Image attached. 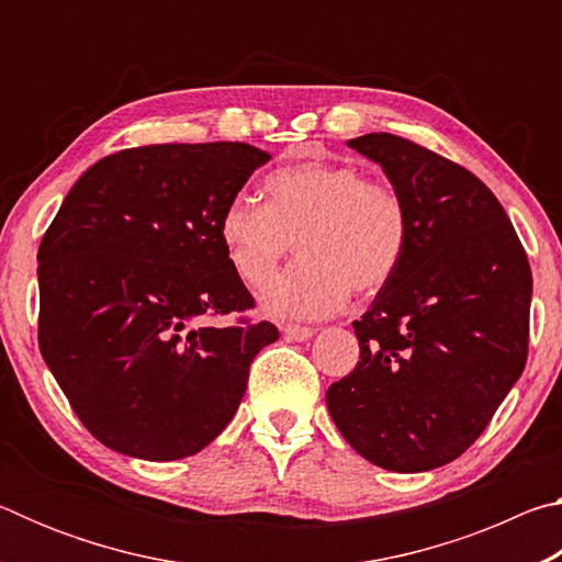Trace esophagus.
Here are the masks:
<instances>
[{
  "label": "esophagus",
  "instance_id": "esophagus-1",
  "mask_svg": "<svg viewBox=\"0 0 562 562\" xmlns=\"http://www.w3.org/2000/svg\"><path fill=\"white\" fill-rule=\"evenodd\" d=\"M282 335L292 341H307V339H312V335H315V329L302 327V325H284Z\"/></svg>",
  "mask_w": 562,
  "mask_h": 562
}]
</instances>
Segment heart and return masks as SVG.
<instances>
[{"instance_id":"heart-1","label":"heart","mask_w":562,"mask_h":562,"mask_svg":"<svg viewBox=\"0 0 562 562\" xmlns=\"http://www.w3.org/2000/svg\"><path fill=\"white\" fill-rule=\"evenodd\" d=\"M225 258L237 278L260 284L290 245L300 258L258 294L274 319H315L357 294L392 282L412 240V217L396 188L364 170L302 160L265 178V203L233 195L217 217Z\"/></svg>"}]
</instances>
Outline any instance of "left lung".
Segmentation results:
<instances>
[{
	"label": "left lung",
	"mask_w": 562,
	"mask_h": 562,
	"mask_svg": "<svg viewBox=\"0 0 562 562\" xmlns=\"http://www.w3.org/2000/svg\"><path fill=\"white\" fill-rule=\"evenodd\" d=\"M412 217L402 268L355 322V372L327 389L351 449L396 473L439 469L486 429L528 359L532 274L498 198L392 133L351 138Z\"/></svg>",
	"instance_id": "8db88e82"
}]
</instances>
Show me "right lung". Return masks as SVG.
<instances>
[{"label":"right lung","mask_w":562,"mask_h":562,"mask_svg":"<svg viewBox=\"0 0 562 562\" xmlns=\"http://www.w3.org/2000/svg\"><path fill=\"white\" fill-rule=\"evenodd\" d=\"M265 150L126 148L76 180L40 245V349L81 424L109 449L176 461L205 449L280 331L255 307L217 217Z\"/></svg>","instance_id":"obj_1"}]
</instances>
